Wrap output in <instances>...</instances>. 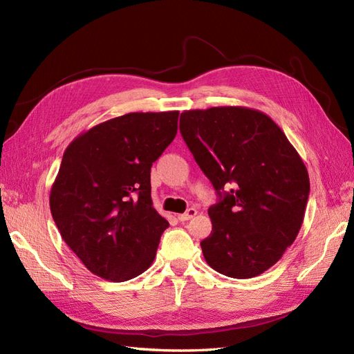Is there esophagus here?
<instances>
[{
    "mask_svg": "<svg viewBox=\"0 0 354 354\" xmlns=\"http://www.w3.org/2000/svg\"><path fill=\"white\" fill-rule=\"evenodd\" d=\"M198 214V211L195 209V208H189L185 214H178L177 216V218L180 220V221H187V220H190V218H194L195 216Z\"/></svg>",
    "mask_w": 354,
    "mask_h": 354,
    "instance_id": "1",
    "label": "esophagus"
}]
</instances>
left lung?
<instances>
[{
  "instance_id": "1",
  "label": "left lung",
  "mask_w": 354,
  "mask_h": 354,
  "mask_svg": "<svg viewBox=\"0 0 354 354\" xmlns=\"http://www.w3.org/2000/svg\"><path fill=\"white\" fill-rule=\"evenodd\" d=\"M180 133L221 198L208 209L205 261L234 279L269 270L304 220L310 180L301 156L270 116L243 106L185 111Z\"/></svg>"
}]
</instances>
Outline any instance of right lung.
<instances>
[{
	"mask_svg": "<svg viewBox=\"0 0 354 354\" xmlns=\"http://www.w3.org/2000/svg\"><path fill=\"white\" fill-rule=\"evenodd\" d=\"M178 113L112 118L73 138L63 153L51 216L62 239L102 279L130 281L155 260L169 224L152 207L151 167L174 140Z\"/></svg>",
	"mask_w": 354,
	"mask_h": 354,
	"instance_id": "add662e5",
	"label": "right lung"
}]
</instances>
